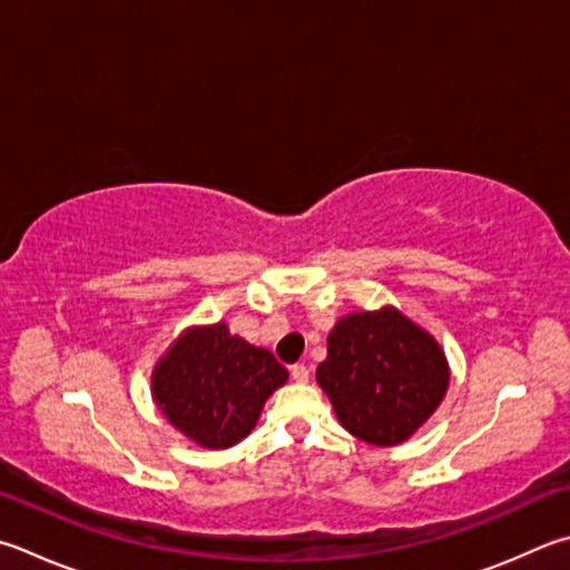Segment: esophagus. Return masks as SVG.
Masks as SVG:
<instances>
[{
    "label": "esophagus",
    "instance_id": "34e87169",
    "mask_svg": "<svg viewBox=\"0 0 570 570\" xmlns=\"http://www.w3.org/2000/svg\"><path fill=\"white\" fill-rule=\"evenodd\" d=\"M292 379L296 381V384H306V381H308V366L294 364L292 366Z\"/></svg>",
    "mask_w": 570,
    "mask_h": 570
}]
</instances>
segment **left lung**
<instances>
[{"mask_svg":"<svg viewBox=\"0 0 570 570\" xmlns=\"http://www.w3.org/2000/svg\"><path fill=\"white\" fill-rule=\"evenodd\" d=\"M449 379L436 338L393 306L338 318L316 368L341 426L371 446L411 439L446 396Z\"/></svg>","mask_w":570,"mask_h":570,"instance_id":"8db88e82","label":"left lung"}]
</instances>
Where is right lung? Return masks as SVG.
<instances>
[{"label":"right lung","instance_id":"obj_1","mask_svg":"<svg viewBox=\"0 0 570 570\" xmlns=\"http://www.w3.org/2000/svg\"><path fill=\"white\" fill-rule=\"evenodd\" d=\"M288 371L272 351L229 334L219 321L194 326L174 341L151 374L159 411L204 449H229L252 433L266 399Z\"/></svg>","mask_w":570,"mask_h":570}]
</instances>
